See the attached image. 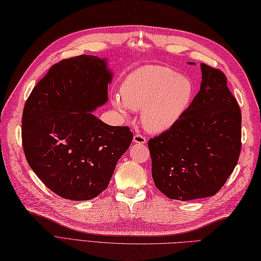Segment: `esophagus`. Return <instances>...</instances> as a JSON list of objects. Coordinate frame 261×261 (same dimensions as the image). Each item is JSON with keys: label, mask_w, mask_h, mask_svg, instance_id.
<instances>
[{"label": "esophagus", "mask_w": 261, "mask_h": 261, "mask_svg": "<svg viewBox=\"0 0 261 261\" xmlns=\"http://www.w3.org/2000/svg\"><path fill=\"white\" fill-rule=\"evenodd\" d=\"M133 142L136 144H145L146 143V137L142 134H135L134 138H133Z\"/></svg>", "instance_id": "1"}]
</instances>
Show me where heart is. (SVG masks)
Instances as JSON below:
<instances>
[{"label": "heart", "mask_w": 261, "mask_h": 261, "mask_svg": "<svg viewBox=\"0 0 261 261\" xmlns=\"http://www.w3.org/2000/svg\"><path fill=\"white\" fill-rule=\"evenodd\" d=\"M194 83L187 75L162 65H147L126 76L113 104L126 115L141 111L146 129L162 133L173 127L188 109L194 96Z\"/></svg>", "instance_id": "heart-1"}]
</instances>
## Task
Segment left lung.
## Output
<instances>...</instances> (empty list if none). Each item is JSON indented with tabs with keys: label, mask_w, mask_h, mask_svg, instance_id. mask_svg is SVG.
<instances>
[{
	"label": "left lung",
	"mask_w": 261,
	"mask_h": 261,
	"mask_svg": "<svg viewBox=\"0 0 261 261\" xmlns=\"http://www.w3.org/2000/svg\"><path fill=\"white\" fill-rule=\"evenodd\" d=\"M200 68V90L187 111L173 127L148 142L152 179L170 199L217 194L240 154L241 112L226 76L202 63Z\"/></svg>",
	"instance_id": "obj_1"
}]
</instances>
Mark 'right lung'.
Masks as SVG:
<instances>
[{
    "mask_svg": "<svg viewBox=\"0 0 261 261\" xmlns=\"http://www.w3.org/2000/svg\"><path fill=\"white\" fill-rule=\"evenodd\" d=\"M113 80L107 59L81 55L63 60L37 83L24 106L22 141L37 177L56 195L90 200L109 186L133 134L92 112L109 100Z\"/></svg>",
    "mask_w": 261,
    "mask_h": 261,
    "instance_id": "right-lung-1",
    "label": "right lung"
}]
</instances>
